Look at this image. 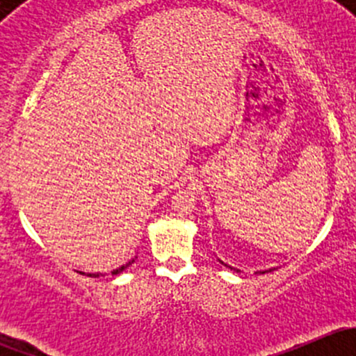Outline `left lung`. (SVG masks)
Listing matches in <instances>:
<instances>
[{"instance_id": "1", "label": "left lung", "mask_w": 356, "mask_h": 356, "mask_svg": "<svg viewBox=\"0 0 356 356\" xmlns=\"http://www.w3.org/2000/svg\"><path fill=\"white\" fill-rule=\"evenodd\" d=\"M218 261H220V264H222V265H225V267H229V268H231V270H236V268H232V267H231V265L224 264V261H222V260H218ZM238 272H239V270H238ZM265 272H267V270H264V272H261V274H265Z\"/></svg>"}]
</instances>
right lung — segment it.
I'll use <instances>...</instances> for the list:
<instances>
[{"label": "right lung", "instance_id": "add662e5", "mask_svg": "<svg viewBox=\"0 0 356 356\" xmlns=\"http://www.w3.org/2000/svg\"><path fill=\"white\" fill-rule=\"evenodd\" d=\"M134 260H136V257H134V258H132V260H131V261H127V264H125V265H122V267L115 268V270H113V272H111V274H113V275L120 274V272H122V270H125V268H127V267H129V265H132V264H134ZM88 275H89V277H98V275H99V274H88Z\"/></svg>", "mask_w": 356, "mask_h": 356}]
</instances>
